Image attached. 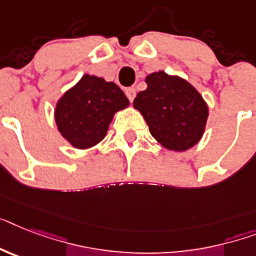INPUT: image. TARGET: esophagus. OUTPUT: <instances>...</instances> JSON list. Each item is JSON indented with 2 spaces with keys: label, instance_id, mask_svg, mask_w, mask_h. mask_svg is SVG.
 Instances as JSON below:
<instances>
[{
  "label": "esophagus",
  "instance_id": "obj_1",
  "mask_svg": "<svg viewBox=\"0 0 256 256\" xmlns=\"http://www.w3.org/2000/svg\"><path fill=\"white\" fill-rule=\"evenodd\" d=\"M126 98L130 99V102H133V99H134V96H136V90H134L133 88H126Z\"/></svg>",
  "mask_w": 256,
  "mask_h": 256
}]
</instances>
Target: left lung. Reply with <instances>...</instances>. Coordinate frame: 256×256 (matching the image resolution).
Here are the masks:
<instances>
[{
	"label": "left lung",
	"instance_id": "left-lung-1",
	"mask_svg": "<svg viewBox=\"0 0 256 256\" xmlns=\"http://www.w3.org/2000/svg\"><path fill=\"white\" fill-rule=\"evenodd\" d=\"M148 88L133 100L152 136L168 150L184 152L199 142L206 128L208 107L188 82L164 72L146 77Z\"/></svg>",
	"mask_w": 256,
	"mask_h": 256
}]
</instances>
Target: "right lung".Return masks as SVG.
Returning a JSON list of instances; mask_svg holds the SVG:
<instances>
[{
  "label": "right lung",
  "mask_w": 256,
  "mask_h": 256,
  "mask_svg": "<svg viewBox=\"0 0 256 256\" xmlns=\"http://www.w3.org/2000/svg\"><path fill=\"white\" fill-rule=\"evenodd\" d=\"M130 104L114 82L85 74L58 100L54 111L57 128L77 149H88L104 138L114 114Z\"/></svg>",
  "instance_id": "add662e5"
}]
</instances>
